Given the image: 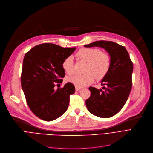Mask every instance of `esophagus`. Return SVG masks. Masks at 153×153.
<instances>
[{
    "instance_id": "obj_1",
    "label": "esophagus",
    "mask_w": 153,
    "mask_h": 153,
    "mask_svg": "<svg viewBox=\"0 0 153 153\" xmlns=\"http://www.w3.org/2000/svg\"><path fill=\"white\" fill-rule=\"evenodd\" d=\"M82 88H79V87H77V86H75V90H76V91H79Z\"/></svg>"
}]
</instances>
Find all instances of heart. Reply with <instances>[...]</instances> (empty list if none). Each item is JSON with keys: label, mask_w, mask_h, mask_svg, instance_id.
<instances>
[{"label": "heart", "mask_w": 153, "mask_h": 153, "mask_svg": "<svg viewBox=\"0 0 153 153\" xmlns=\"http://www.w3.org/2000/svg\"><path fill=\"white\" fill-rule=\"evenodd\" d=\"M79 59L87 62L83 75H75L67 78V81L77 87L91 84L95 78L98 80L104 78L110 69L111 57L108 53L101 52L98 48H83L76 54ZM73 56H68L62 63V67L68 75L74 74Z\"/></svg>", "instance_id": "heart-1"}]
</instances>
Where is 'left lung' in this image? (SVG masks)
<instances>
[{
    "label": "left lung",
    "instance_id": "8db88e82",
    "mask_svg": "<svg viewBox=\"0 0 153 153\" xmlns=\"http://www.w3.org/2000/svg\"><path fill=\"white\" fill-rule=\"evenodd\" d=\"M104 48L111 57V67L101 80L103 90L89 87L91 95L85 101L88 110L100 118H110L124 106L132 88L133 62L125 47L111 41L100 40L84 45Z\"/></svg>",
    "mask_w": 153,
    "mask_h": 153
}]
</instances>
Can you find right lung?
<instances>
[{
    "label": "right lung",
    "instance_id": "add662e5",
    "mask_svg": "<svg viewBox=\"0 0 153 153\" xmlns=\"http://www.w3.org/2000/svg\"><path fill=\"white\" fill-rule=\"evenodd\" d=\"M75 49L46 43L35 46L24 56L22 88L28 107L43 120H56L67 110L74 85L67 83L56 90L54 87L62 83L65 75L62 63Z\"/></svg>",
    "mask_w": 153,
    "mask_h": 153
}]
</instances>
